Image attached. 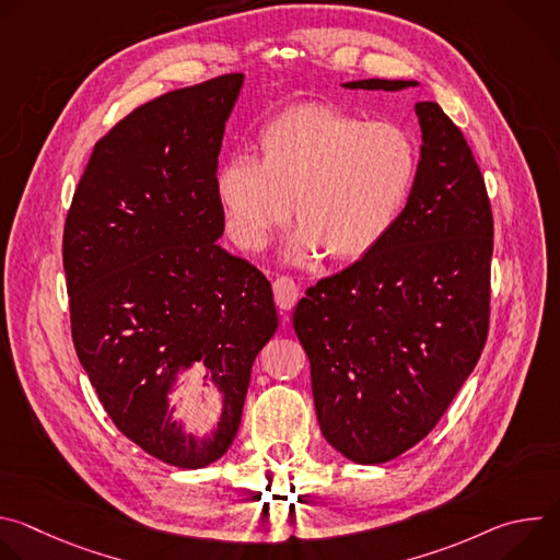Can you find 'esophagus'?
I'll use <instances>...</instances> for the list:
<instances>
[{
  "instance_id": "34e87169",
  "label": "esophagus",
  "mask_w": 560,
  "mask_h": 560,
  "mask_svg": "<svg viewBox=\"0 0 560 560\" xmlns=\"http://www.w3.org/2000/svg\"><path fill=\"white\" fill-rule=\"evenodd\" d=\"M272 288H275V301H277V305H279L281 310H292L294 303H296V299H299V292H301L299 283H296L292 277H277L275 283H272Z\"/></svg>"
}]
</instances>
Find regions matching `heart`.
<instances>
[{
	"label": "heart",
	"instance_id": "heart-1",
	"mask_svg": "<svg viewBox=\"0 0 560 560\" xmlns=\"http://www.w3.org/2000/svg\"><path fill=\"white\" fill-rule=\"evenodd\" d=\"M261 159L236 152L217 168L214 192L234 242L268 246L292 217L301 223L288 259L318 250L359 259L374 250L404 212L419 154L408 130L307 104L272 119L259 135Z\"/></svg>",
	"mask_w": 560,
	"mask_h": 560
}]
</instances>
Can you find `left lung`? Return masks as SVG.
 <instances>
[{
	"mask_svg": "<svg viewBox=\"0 0 560 560\" xmlns=\"http://www.w3.org/2000/svg\"><path fill=\"white\" fill-rule=\"evenodd\" d=\"M343 86L404 91L417 82ZM415 110L423 145L404 212L363 259L310 285L292 314L318 425L361 465L392 460L434 430L490 328L494 221L483 175L439 104Z\"/></svg>",
	"mask_w": 560,
	"mask_h": 560,
	"instance_id": "left-lung-1",
	"label": "left lung"
}]
</instances>
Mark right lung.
<instances>
[{"mask_svg": "<svg viewBox=\"0 0 560 560\" xmlns=\"http://www.w3.org/2000/svg\"><path fill=\"white\" fill-rule=\"evenodd\" d=\"M242 86V72L221 74L126 115L95 143L63 225L77 357L117 430L184 469L234 441L253 363L279 326L264 272L217 244V156ZM195 362L224 396L203 440L167 404Z\"/></svg>", "mask_w": 560, "mask_h": 560, "instance_id": "obj_1", "label": "right lung"}]
</instances>
